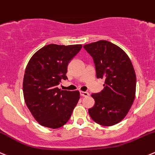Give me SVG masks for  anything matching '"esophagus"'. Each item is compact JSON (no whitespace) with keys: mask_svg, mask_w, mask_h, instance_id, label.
<instances>
[{"mask_svg":"<svg viewBox=\"0 0 155 155\" xmlns=\"http://www.w3.org/2000/svg\"><path fill=\"white\" fill-rule=\"evenodd\" d=\"M80 94L82 97H88L89 96V93L87 92V91H80Z\"/></svg>","mask_w":155,"mask_h":155,"instance_id":"1","label":"esophagus"}]
</instances>
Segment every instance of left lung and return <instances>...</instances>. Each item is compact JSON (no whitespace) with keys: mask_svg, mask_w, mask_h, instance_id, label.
<instances>
[{"mask_svg":"<svg viewBox=\"0 0 155 155\" xmlns=\"http://www.w3.org/2000/svg\"><path fill=\"white\" fill-rule=\"evenodd\" d=\"M83 47L94 60L97 78L104 80V89L91 94L94 105L88 114L100 125H115L127 115L136 97L133 64L124 50L110 41L101 40Z\"/></svg>","mask_w":155,"mask_h":155,"instance_id":"8db88e82","label":"left lung"}]
</instances>
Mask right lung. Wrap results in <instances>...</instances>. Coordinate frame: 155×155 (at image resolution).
Segmentation results:
<instances>
[{
    "mask_svg": "<svg viewBox=\"0 0 155 155\" xmlns=\"http://www.w3.org/2000/svg\"><path fill=\"white\" fill-rule=\"evenodd\" d=\"M82 45H48L32 55L25 68L22 83L26 106L40 125L58 129L67 123L77 104L79 91L58 87L67 76V66Z\"/></svg>",
    "mask_w": 155,
    "mask_h": 155,
    "instance_id": "right-lung-1",
    "label": "right lung"
}]
</instances>
